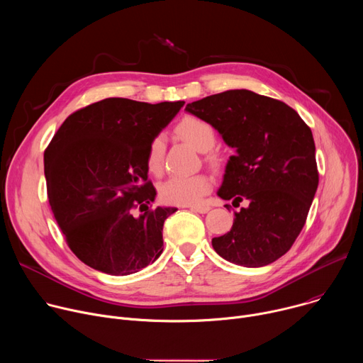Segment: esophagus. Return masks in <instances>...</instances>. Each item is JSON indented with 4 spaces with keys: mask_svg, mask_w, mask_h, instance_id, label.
Here are the masks:
<instances>
[{
    "mask_svg": "<svg viewBox=\"0 0 363 363\" xmlns=\"http://www.w3.org/2000/svg\"><path fill=\"white\" fill-rule=\"evenodd\" d=\"M191 210L195 213H199V214H206L211 208L208 205H194V206H191Z\"/></svg>",
    "mask_w": 363,
    "mask_h": 363,
    "instance_id": "34e87169",
    "label": "esophagus"
}]
</instances>
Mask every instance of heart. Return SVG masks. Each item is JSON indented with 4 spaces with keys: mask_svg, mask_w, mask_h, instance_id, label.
I'll list each match as a JSON object with an SVG mask.
<instances>
[{
    "mask_svg": "<svg viewBox=\"0 0 363 363\" xmlns=\"http://www.w3.org/2000/svg\"><path fill=\"white\" fill-rule=\"evenodd\" d=\"M178 135L191 143L196 150L203 152L205 162L213 171L220 172L228 164L227 153L217 147L216 128L202 118L188 115L177 125ZM165 142L162 135L153 136L146 150V168L150 174H158L162 168ZM213 188V179L206 174L191 177H171L160 188V196L164 202L172 205L198 203Z\"/></svg>",
    "mask_w": 363,
    "mask_h": 363,
    "instance_id": "heart-1",
    "label": "heart"
}]
</instances>
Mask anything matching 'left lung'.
<instances>
[{"instance_id":"obj_1","label":"left lung","mask_w":363,"mask_h":363,"mask_svg":"<svg viewBox=\"0 0 363 363\" xmlns=\"http://www.w3.org/2000/svg\"><path fill=\"white\" fill-rule=\"evenodd\" d=\"M185 111L208 121L237 149L218 195L237 205L248 201L231 230L213 238L214 250L244 267L276 262L304 227L319 185L312 130L284 101L245 89L206 96Z\"/></svg>"}]
</instances>
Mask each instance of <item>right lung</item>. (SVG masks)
Returning <instances> with one entry per match:
<instances>
[{
	"label": "right lung",
	"instance_id": "right-lung-1",
	"mask_svg": "<svg viewBox=\"0 0 363 363\" xmlns=\"http://www.w3.org/2000/svg\"><path fill=\"white\" fill-rule=\"evenodd\" d=\"M184 103L103 99L73 112L45 147L51 211L89 267L128 276L161 255L164 223L177 208H152L157 191L147 179L146 150Z\"/></svg>",
	"mask_w": 363,
	"mask_h": 363
}]
</instances>
